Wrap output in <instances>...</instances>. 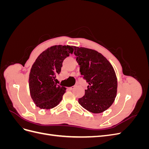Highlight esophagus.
<instances>
[{"label":"esophagus","instance_id":"obj_1","mask_svg":"<svg viewBox=\"0 0 149 149\" xmlns=\"http://www.w3.org/2000/svg\"><path fill=\"white\" fill-rule=\"evenodd\" d=\"M74 88H75V86H72V87H70V89H71V90H72V89H74Z\"/></svg>","mask_w":149,"mask_h":149}]
</instances>
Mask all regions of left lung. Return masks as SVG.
Segmentation results:
<instances>
[{"instance_id":"obj_1","label":"left lung","mask_w":149,"mask_h":149,"mask_svg":"<svg viewBox=\"0 0 149 149\" xmlns=\"http://www.w3.org/2000/svg\"><path fill=\"white\" fill-rule=\"evenodd\" d=\"M74 48L81 75L88 83L84 96L79 98L78 102L89 112L101 113L112 104L116 97L118 81L113 67L96 50Z\"/></svg>"}]
</instances>
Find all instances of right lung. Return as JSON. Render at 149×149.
I'll return each mask as SVG.
<instances>
[{
  "instance_id": "1",
  "label": "right lung",
  "mask_w": 149,
  "mask_h": 149,
  "mask_svg": "<svg viewBox=\"0 0 149 149\" xmlns=\"http://www.w3.org/2000/svg\"><path fill=\"white\" fill-rule=\"evenodd\" d=\"M73 52V47L55 45L43 52L35 60L29 75L30 95L41 109H49L62 100L66 88L55 83L63 61Z\"/></svg>"
}]
</instances>
